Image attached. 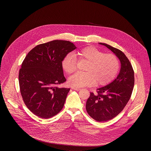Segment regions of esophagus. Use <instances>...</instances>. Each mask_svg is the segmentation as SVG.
Returning a JSON list of instances; mask_svg holds the SVG:
<instances>
[{"label":"esophagus","instance_id":"obj_1","mask_svg":"<svg viewBox=\"0 0 151 151\" xmlns=\"http://www.w3.org/2000/svg\"><path fill=\"white\" fill-rule=\"evenodd\" d=\"M71 89L75 90V91H79L80 89L79 88H77V87H75V86H71Z\"/></svg>","mask_w":151,"mask_h":151}]
</instances>
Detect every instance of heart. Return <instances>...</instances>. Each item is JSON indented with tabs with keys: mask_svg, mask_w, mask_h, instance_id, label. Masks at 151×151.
<instances>
[{
	"mask_svg": "<svg viewBox=\"0 0 151 151\" xmlns=\"http://www.w3.org/2000/svg\"><path fill=\"white\" fill-rule=\"evenodd\" d=\"M79 60L87 62L84 71L71 76L69 83L76 87L106 85L115 77L119 70V62L113 54H104L94 47H87L76 52ZM78 59L72 54L67 55L62 61V67L71 74L77 68Z\"/></svg>",
	"mask_w": 151,
	"mask_h": 151,
	"instance_id": "heart-1",
	"label": "heart"
}]
</instances>
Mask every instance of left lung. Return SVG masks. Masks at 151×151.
<instances>
[{
	"label": "left lung",
	"mask_w": 151,
	"mask_h": 151,
	"mask_svg": "<svg viewBox=\"0 0 151 151\" xmlns=\"http://www.w3.org/2000/svg\"><path fill=\"white\" fill-rule=\"evenodd\" d=\"M104 45L119 58L121 70L116 78L106 86L91 92L86 103L88 114L98 122H105L118 115L126 106L134 86V71L129 59L122 51L106 43Z\"/></svg>",
	"instance_id": "1"
}]
</instances>
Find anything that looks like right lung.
Segmentation results:
<instances>
[{"label": "right lung", "instance_id": "add662e5", "mask_svg": "<svg viewBox=\"0 0 151 151\" xmlns=\"http://www.w3.org/2000/svg\"><path fill=\"white\" fill-rule=\"evenodd\" d=\"M76 47L64 40L36 46L22 63L19 80L23 101L34 114L50 118L60 111L70 88H58L66 81L62 61Z\"/></svg>", "mask_w": 151, "mask_h": 151}]
</instances>
